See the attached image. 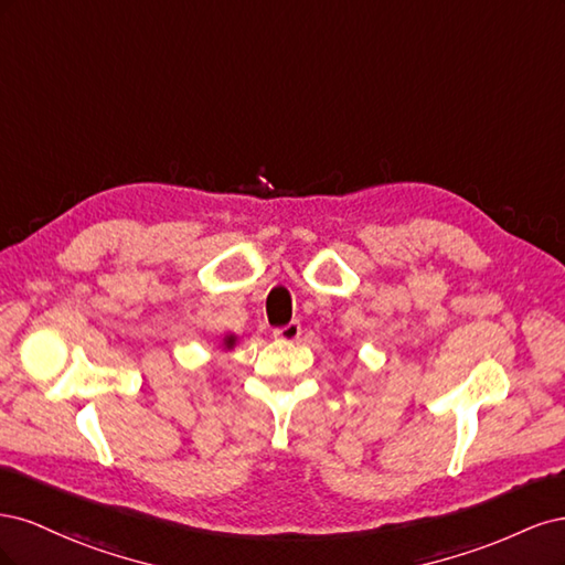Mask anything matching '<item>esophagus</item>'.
<instances>
[{
	"label": "esophagus",
	"instance_id": "1",
	"mask_svg": "<svg viewBox=\"0 0 565 565\" xmlns=\"http://www.w3.org/2000/svg\"><path fill=\"white\" fill-rule=\"evenodd\" d=\"M273 337L280 341H297L301 337V324L297 320H292L289 324H285V328L273 330Z\"/></svg>",
	"mask_w": 565,
	"mask_h": 565
}]
</instances>
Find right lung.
<instances>
[{
    "instance_id": "right-lung-1",
    "label": "right lung",
    "mask_w": 565,
    "mask_h": 565,
    "mask_svg": "<svg viewBox=\"0 0 565 565\" xmlns=\"http://www.w3.org/2000/svg\"><path fill=\"white\" fill-rule=\"evenodd\" d=\"M221 344H224L226 351H231V349H235V344H237V337H235V334H226L224 341H221Z\"/></svg>"
}]
</instances>
